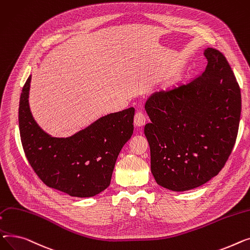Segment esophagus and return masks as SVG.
<instances>
[{
  "label": "esophagus",
  "instance_id": "1",
  "mask_svg": "<svg viewBox=\"0 0 250 250\" xmlns=\"http://www.w3.org/2000/svg\"><path fill=\"white\" fill-rule=\"evenodd\" d=\"M146 122V117L142 112H137L134 116V124L137 127H141Z\"/></svg>",
  "mask_w": 250,
  "mask_h": 250
}]
</instances>
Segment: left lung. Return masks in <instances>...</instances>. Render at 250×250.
Wrapping results in <instances>:
<instances>
[{"instance_id":"obj_1","label":"left lung","mask_w":250,"mask_h":250,"mask_svg":"<svg viewBox=\"0 0 250 250\" xmlns=\"http://www.w3.org/2000/svg\"><path fill=\"white\" fill-rule=\"evenodd\" d=\"M208 64L200 77L145 103L144 127L156 183L184 192L209 182L223 168L235 144L241 114L240 87L217 49L204 50Z\"/></svg>"}]
</instances>
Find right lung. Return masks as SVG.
Returning a JSON list of instances; mask_svg holds the SVG:
<instances>
[{"mask_svg": "<svg viewBox=\"0 0 250 250\" xmlns=\"http://www.w3.org/2000/svg\"><path fill=\"white\" fill-rule=\"evenodd\" d=\"M31 76L20 97L19 128L25 155L47 187L71 197L89 198L111 183L124 144L133 133V107L103 116L66 138L52 137L34 120L29 107Z\"/></svg>", "mask_w": 250, "mask_h": 250, "instance_id": "1", "label": "right lung"}]
</instances>
